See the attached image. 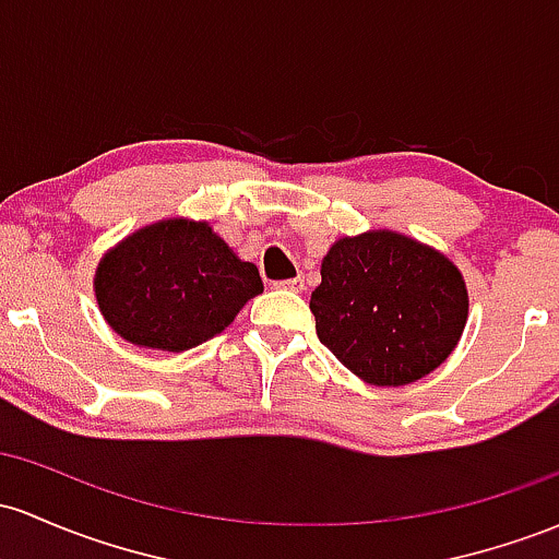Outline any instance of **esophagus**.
Masks as SVG:
<instances>
[{
  "label": "esophagus",
  "instance_id": "1",
  "mask_svg": "<svg viewBox=\"0 0 559 559\" xmlns=\"http://www.w3.org/2000/svg\"><path fill=\"white\" fill-rule=\"evenodd\" d=\"M275 289H284V292H294V294H299V292H305V278L302 275H297V278H289V281H278V284H273Z\"/></svg>",
  "mask_w": 559,
  "mask_h": 559
}]
</instances>
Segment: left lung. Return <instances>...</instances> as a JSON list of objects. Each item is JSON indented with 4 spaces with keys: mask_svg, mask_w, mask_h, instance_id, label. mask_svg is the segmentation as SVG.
I'll use <instances>...</instances> for the list:
<instances>
[{
    "mask_svg": "<svg viewBox=\"0 0 559 559\" xmlns=\"http://www.w3.org/2000/svg\"><path fill=\"white\" fill-rule=\"evenodd\" d=\"M310 310L342 366L373 388H401L456 349L469 294L443 251L382 228L331 243Z\"/></svg>",
    "mask_w": 559,
    "mask_h": 559,
    "instance_id": "1",
    "label": "left lung"
}]
</instances>
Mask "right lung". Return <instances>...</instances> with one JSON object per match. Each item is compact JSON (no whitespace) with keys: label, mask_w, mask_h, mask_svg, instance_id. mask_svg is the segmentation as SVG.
Returning a JSON list of instances; mask_svg holds the SVG:
<instances>
[{"label":"right lung","mask_w":559,"mask_h":559,"mask_svg":"<svg viewBox=\"0 0 559 559\" xmlns=\"http://www.w3.org/2000/svg\"><path fill=\"white\" fill-rule=\"evenodd\" d=\"M95 299L121 340L186 353L236 321L262 294L254 262L241 260L206 219L167 217L121 238L100 257Z\"/></svg>","instance_id":"add662e5"}]
</instances>
